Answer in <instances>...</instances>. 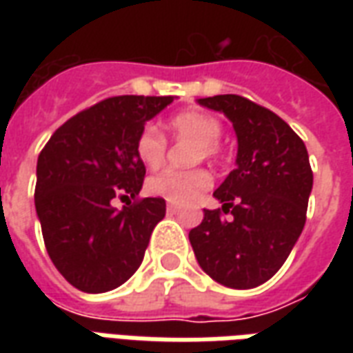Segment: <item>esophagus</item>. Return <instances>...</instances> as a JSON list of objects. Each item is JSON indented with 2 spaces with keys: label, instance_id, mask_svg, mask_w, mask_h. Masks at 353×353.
<instances>
[{
  "label": "esophagus",
  "instance_id": "esophagus-1",
  "mask_svg": "<svg viewBox=\"0 0 353 353\" xmlns=\"http://www.w3.org/2000/svg\"><path fill=\"white\" fill-rule=\"evenodd\" d=\"M166 210H168L170 214H176L177 210H179V206H177V204H174V202H168V204H166Z\"/></svg>",
  "mask_w": 353,
  "mask_h": 353
}]
</instances>
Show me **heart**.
I'll return each instance as SVG.
<instances>
[{"label":"heart","instance_id":"1","mask_svg":"<svg viewBox=\"0 0 353 353\" xmlns=\"http://www.w3.org/2000/svg\"><path fill=\"white\" fill-rule=\"evenodd\" d=\"M168 130L174 139H192L191 162L215 161L221 147L219 138L223 134L221 121L202 111H183L168 121ZM166 138L154 126H145L136 139V154L147 168H161L166 161ZM212 185V176L204 168L164 170L149 177L147 189L157 196L170 202H191Z\"/></svg>","mask_w":353,"mask_h":353}]
</instances>
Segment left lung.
Returning <instances> with one entry per match:
<instances>
[{"instance_id":"obj_1","label":"left lung","mask_w":353,"mask_h":353,"mask_svg":"<svg viewBox=\"0 0 353 353\" xmlns=\"http://www.w3.org/2000/svg\"><path fill=\"white\" fill-rule=\"evenodd\" d=\"M227 115L238 138L236 168L189 232L202 270L232 289L257 288L285 263L306 223L312 176L304 141L283 119L238 94L200 98ZM230 213L229 220L222 215Z\"/></svg>"}]
</instances>
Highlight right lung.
<instances>
[{"instance_id":"obj_1","label":"right lung","mask_w":353,"mask_h":353,"mask_svg":"<svg viewBox=\"0 0 353 353\" xmlns=\"http://www.w3.org/2000/svg\"><path fill=\"white\" fill-rule=\"evenodd\" d=\"M174 96H113L58 128L37 159L35 212L58 272L85 293L123 285L143 261L164 199H138L136 139ZM127 200L119 210L114 199Z\"/></svg>"}]
</instances>
